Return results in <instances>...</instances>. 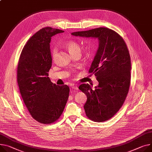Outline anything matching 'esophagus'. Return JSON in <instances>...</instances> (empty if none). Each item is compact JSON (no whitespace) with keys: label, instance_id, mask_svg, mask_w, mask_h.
<instances>
[{"label":"esophagus","instance_id":"1","mask_svg":"<svg viewBox=\"0 0 152 152\" xmlns=\"http://www.w3.org/2000/svg\"><path fill=\"white\" fill-rule=\"evenodd\" d=\"M71 88H72V89H75V90L78 89V86H77V85H72L71 86Z\"/></svg>","mask_w":152,"mask_h":152}]
</instances>
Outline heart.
<instances>
[{"label":"heart","mask_w":152,"mask_h":152,"mask_svg":"<svg viewBox=\"0 0 152 152\" xmlns=\"http://www.w3.org/2000/svg\"><path fill=\"white\" fill-rule=\"evenodd\" d=\"M66 47L69 52L71 53L72 55L76 53H80L81 52V48L78 43L74 41H68L66 44ZM57 54V49L56 48H53L52 50V59H55Z\"/></svg>","instance_id":"heart-1"}]
</instances>
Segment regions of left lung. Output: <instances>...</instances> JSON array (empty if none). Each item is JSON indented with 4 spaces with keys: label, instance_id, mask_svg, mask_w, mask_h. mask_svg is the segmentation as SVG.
Masks as SVG:
<instances>
[{
    "label": "left lung",
    "instance_id": "8db88e82",
    "mask_svg": "<svg viewBox=\"0 0 152 152\" xmlns=\"http://www.w3.org/2000/svg\"><path fill=\"white\" fill-rule=\"evenodd\" d=\"M71 34L99 41L89 70V73L94 74L99 85L92 89L89 84H81L78 88L87 96L84 109L88 118L99 122L109 120L122 107L129 91L131 59L126 43L118 33L105 27Z\"/></svg>",
    "mask_w": 152,
    "mask_h": 152
}]
</instances>
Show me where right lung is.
<instances>
[{"instance_id":"obj_1","label":"right lung","mask_w":152,"mask_h":152,"mask_svg":"<svg viewBox=\"0 0 152 152\" xmlns=\"http://www.w3.org/2000/svg\"><path fill=\"white\" fill-rule=\"evenodd\" d=\"M63 32L51 27L39 30L25 44L18 61L17 80L22 98L32 118L41 124L59 119L69 97V86H58L48 77L51 37Z\"/></svg>"}]
</instances>
